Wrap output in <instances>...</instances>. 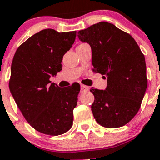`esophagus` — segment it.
Wrapping results in <instances>:
<instances>
[{
    "label": "esophagus",
    "instance_id": "34e87169",
    "mask_svg": "<svg viewBox=\"0 0 160 160\" xmlns=\"http://www.w3.org/2000/svg\"><path fill=\"white\" fill-rule=\"evenodd\" d=\"M89 90V87L85 86V85H81V93L83 92H87Z\"/></svg>",
    "mask_w": 160,
    "mask_h": 160
}]
</instances>
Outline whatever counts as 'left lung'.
I'll use <instances>...</instances> for the list:
<instances>
[{
	"mask_svg": "<svg viewBox=\"0 0 160 160\" xmlns=\"http://www.w3.org/2000/svg\"><path fill=\"white\" fill-rule=\"evenodd\" d=\"M78 37L91 47L93 70L107 78L105 90H90L96 122L107 128L126 125L138 113L148 87L144 55L129 33L107 22L80 30Z\"/></svg>",
	"mask_w": 160,
	"mask_h": 160,
	"instance_id": "left-lung-1",
	"label": "left lung"
}]
</instances>
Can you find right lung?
Segmentation results:
<instances>
[{"label": "right lung", "mask_w": 160, "mask_h": 160, "mask_svg": "<svg viewBox=\"0 0 160 160\" xmlns=\"http://www.w3.org/2000/svg\"><path fill=\"white\" fill-rule=\"evenodd\" d=\"M75 38L76 31L43 29L22 43L12 59L11 94L26 121L46 135H62L73 125L80 86L60 88L49 78L62 70L63 56Z\"/></svg>", "instance_id": "add662e5"}]
</instances>
